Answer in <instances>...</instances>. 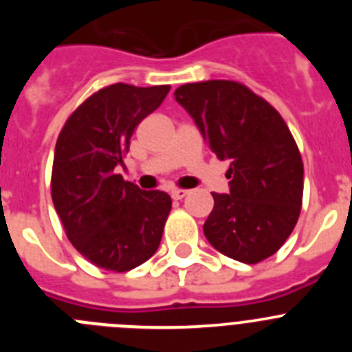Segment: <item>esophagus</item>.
<instances>
[{
  "label": "esophagus",
  "instance_id": "obj_1",
  "mask_svg": "<svg viewBox=\"0 0 352 352\" xmlns=\"http://www.w3.org/2000/svg\"><path fill=\"white\" fill-rule=\"evenodd\" d=\"M188 195V190H183V188H176V190L170 192V197L174 199V201H179V199L186 197Z\"/></svg>",
  "mask_w": 352,
  "mask_h": 352
}]
</instances>
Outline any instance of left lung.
I'll list each match as a JSON object with an SVG mask.
<instances>
[{
  "label": "left lung",
  "mask_w": 352,
  "mask_h": 352,
  "mask_svg": "<svg viewBox=\"0 0 352 352\" xmlns=\"http://www.w3.org/2000/svg\"><path fill=\"white\" fill-rule=\"evenodd\" d=\"M176 102L194 118L220 160L229 158V194L214 206L204 236L220 254L245 264L273 256L291 236L303 199V162L273 105L236 80L183 84Z\"/></svg>",
  "instance_id": "obj_1"
}]
</instances>
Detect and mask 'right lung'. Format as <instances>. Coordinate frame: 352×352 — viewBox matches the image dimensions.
<instances>
[{
  "label": "right lung",
  "instance_id": "1",
  "mask_svg": "<svg viewBox=\"0 0 352 352\" xmlns=\"http://www.w3.org/2000/svg\"><path fill=\"white\" fill-rule=\"evenodd\" d=\"M170 86L116 82L70 114L54 149L51 195L70 243L89 263L123 273L146 263L160 245L173 203L166 192L125 182L123 166L135 126Z\"/></svg>",
  "mask_w": 352,
  "mask_h": 352
}]
</instances>
